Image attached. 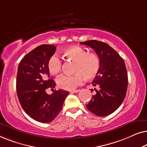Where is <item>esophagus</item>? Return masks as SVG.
Masks as SVG:
<instances>
[{
    "label": "esophagus",
    "mask_w": 147,
    "mask_h": 147,
    "mask_svg": "<svg viewBox=\"0 0 147 147\" xmlns=\"http://www.w3.org/2000/svg\"><path fill=\"white\" fill-rule=\"evenodd\" d=\"M78 92H80V90H73V91H71V92H70V93H78Z\"/></svg>",
    "instance_id": "34e87169"
}]
</instances>
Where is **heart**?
<instances>
[{
    "label": "heart",
    "mask_w": 147,
    "mask_h": 147,
    "mask_svg": "<svg viewBox=\"0 0 147 147\" xmlns=\"http://www.w3.org/2000/svg\"><path fill=\"white\" fill-rule=\"evenodd\" d=\"M66 59L74 63L72 76H62L57 80V86L66 90H72L86 80L93 79L97 76L100 67L98 56L94 53H87L84 48L78 45L71 46L62 51ZM61 61L57 55H52L48 60L47 67L51 75L55 76L61 71Z\"/></svg>",
    "instance_id": "1"
}]
</instances>
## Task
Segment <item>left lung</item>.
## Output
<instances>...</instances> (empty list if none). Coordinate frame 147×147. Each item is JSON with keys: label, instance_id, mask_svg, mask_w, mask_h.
Masks as SVG:
<instances>
[{"label": "left lung", "instance_id": "1", "mask_svg": "<svg viewBox=\"0 0 147 147\" xmlns=\"http://www.w3.org/2000/svg\"><path fill=\"white\" fill-rule=\"evenodd\" d=\"M80 44L92 48L100 61L99 71L92 82V85L98 88H95L96 93L86 108L98 116H108L119 108L126 96L128 74L125 63L107 43L90 40Z\"/></svg>", "mask_w": 147, "mask_h": 147}]
</instances>
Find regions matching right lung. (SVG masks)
Listing matches in <instances>:
<instances>
[{
  "label": "right lung",
  "instance_id": "right-lung-1",
  "mask_svg": "<svg viewBox=\"0 0 147 147\" xmlns=\"http://www.w3.org/2000/svg\"><path fill=\"white\" fill-rule=\"evenodd\" d=\"M53 45H41L27 53L18 66L17 93L20 104L33 119L48 123L61 112L69 92L55 90L51 95L46 89L53 90L55 82L49 79L48 60L55 52Z\"/></svg>",
  "mask_w": 147,
  "mask_h": 147
}]
</instances>
